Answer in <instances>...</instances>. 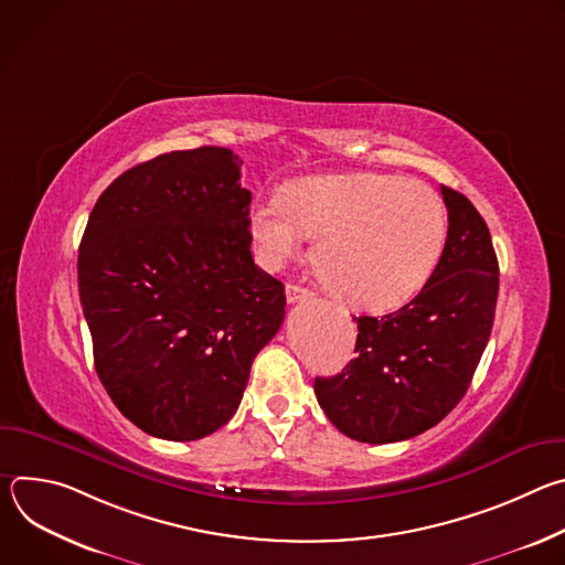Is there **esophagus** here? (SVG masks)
I'll list each match as a JSON object with an SVG mask.
<instances>
[{"label":"esophagus","instance_id":"34e87169","mask_svg":"<svg viewBox=\"0 0 565 565\" xmlns=\"http://www.w3.org/2000/svg\"><path fill=\"white\" fill-rule=\"evenodd\" d=\"M308 297H312V290H308V288H303V286H297V284H288V286H286V299H288V303H297V301H303V299H308Z\"/></svg>","mask_w":565,"mask_h":565}]
</instances>
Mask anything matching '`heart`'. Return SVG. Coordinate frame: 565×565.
<instances>
[{
	"label": "heart",
	"mask_w": 565,
	"mask_h": 565,
	"mask_svg": "<svg viewBox=\"0 0 565 565\" xmlns=\"http://www.w3.org/2000/svg\"><path fill=\"white\" fill-rule=\"evenodd\" d=\"M259 262L275 270L317 234L312 264L342 301L386 310L409 301L434 275L447 241V212L425 183L351 172L288 183L248 216Z\"/></svg>",
	"instance_id": "1"
}]
</instances>
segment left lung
Segmentation results:
<instances>
[{
    "label": "left lung",
    "mask_w": 565,
    "mask_h": 565,
    "mask_svg": "<svg viewBox=\"0 0 565 565\" xmlns=\"http://www.w3.org/2000/svg\"><path fill=\"white\" fill-rule=\"evenodd\" d=\"M449 227L423 290L395 312L353 317L355 358L315 395L349 438L384 445L438 425L469 388L494 324L499 262L488 223L471 201L440 185Z\"/></svg>",
    "instance_id": "8db88e82"
}]
</instances>
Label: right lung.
<instances>
[{
    "label": "right lung",
    "mask_w": 565,
    "mask_h": 565,
    "mask_svg": "<svg viewBox=\"0 0 565 565\" xmlns=\"http://www.w3.org/2000/svg\"><path fill=\"white\" fill-rule=\"evenodd\" d=\"M241 163L225 147L160 153L100 194L79 241L98 377L156 438L223 427L286 315L284 284L250 253Z\"/></svg>",
    "instance_id": "right-lung-1"
}]
</instances>
